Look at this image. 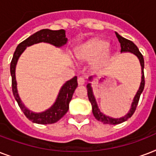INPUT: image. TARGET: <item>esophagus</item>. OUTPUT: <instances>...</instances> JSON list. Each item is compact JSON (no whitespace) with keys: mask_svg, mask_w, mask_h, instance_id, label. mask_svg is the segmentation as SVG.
<instances>
[{"mask_svg":"<svg viewBox=\"0 0 156 156\" xmlns=\"http://www.w3.org/2000/svg\"><path fill=\"white\" fill-rule=\"evenodd\" d=\"M77 81H78V84H79V85H82V84H84L85 80H84V79L83 77H78Z\"/></svg>","mask_w":156,"mask_h":156,"instance_id":"obj_1","label":"esophagus"}]
</instances>
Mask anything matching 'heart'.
<instances>
[{
  "label": "heart",
  "mask_w": 156,
  "mask_h": 156,
  "mask_svg": "<svg viewBox=\"0 0 156 156\" xmlns=\"http://www.w3.org/2000/svg\"><path fill=\"white\" fill-rule=\"evenodd\" d=\"M107 55V44L101 40H94L81 45L76 53V57L80 60L94 59L101 62Z\"/></svg>",
  "instance_id": "obj_1"
}]
</instances>
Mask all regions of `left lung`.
Returning a JSON list of instances; mask_svg holds the SVG:
<instances>
[{
    "label": "left lung",
    "instance_id": "8db88e82",
    "mask_svg": "<svg viewBox=\"0 0 156 156\" xmlns=\"http://www.w3.org/2000/svg\"><path fill=\"white\" fill-rule=\"evenodd\" d=\"M115 35H116V37L118 38V41L120 43V48H121V50L120 52H129V53H132L134 55L137 57V58L139 59L140 64H141V67H142V81H141V84H140L139 89L137 90V94L135 95L134 98H133V101L132 102V105H131V108H130L129 112H128L127 114L125 115L124 116L120 117V118H112V117L107 116L106 115H104L103 113L100 112L99 108H98V103L96 102V99H95L94 95V92H93V89H92L91 84L89 83L87 84V91H88V97H89V100L90 103L92 105V112H93V114L94 115V117L98 120V121L102 122L103 124H120V123H123V122L126 121L128 119H129L130 117L132 116L133 113L135 112V110L137 108V106L138 104V101H139L140 96H141V94L143 91L145 86V77H144V58H143V56L142 54L140 53L139 49L137 47V45L133 43V41H129V40H127L122 37L120 35H119L117 32H115ZM93 79V76H90L89 78V80H92Z\"/></svg>",
    "mask_w": 156,
    "mask_h": 156
}]
</instances>
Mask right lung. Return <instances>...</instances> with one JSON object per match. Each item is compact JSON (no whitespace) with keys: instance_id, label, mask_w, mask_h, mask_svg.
Here are the masks:
<instances>
[{"instance_id":"obj_1","label":"right lung","mask_w":156,"mask_h":156,"mask_svg":"<svg viewBox=\"0 0 156 156\" xmlns=\"http://www.w3.org/2000/svg\"><path fill=\"white\" fill-rule=\"evenodd\" d=\"M40 42L49 43L56 47L63 46L67 44V38H66L65 30L61 29L58 31H53L49 29H42L39 32H36L31 37L27 38L25 41L21 42L17 46L14 51V56L10 63V74L12 77V91L14 96V98L18 102L20 109L29 120L33 123L40 124H54L58 121L63 116L69 109V103L72 100V95L74 94L75 89H76L77 77L74 76L70 80H67L62 86L58 93L57 99L50 108L46 111L40 113H35L31 112L27 108L22 102L17 89L16 77H15V68L19 57L23 54V52L26 49L27 47L31 46L32 44H37Z\"/></svg>"}]
</instances>
